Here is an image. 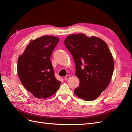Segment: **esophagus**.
<instances>
[{
	"label": "esophagus",
	"instance_id": "esophagus-1",
	"mask_svg": "<svg viewBox=\"0 0 132 132\" xmlns=\"http://www.w3.org/2000/svg\"><path fill=\"white\" fill-rule=\"evenodd\" d=\"M70 78V75H67L65 77V80H67V79H69Z\"/></svg>",
	"mask_w": 132,
	"mask_h": 132
}]
</instances>
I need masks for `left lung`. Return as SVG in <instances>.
Masks as SVG:
<instances>
[{
  "mask_svg": "<svg viewBox=\"0 0 132 132\" xmlns=\"http://www.w3.org/2000/svg\"><path fill=\"white\" fill-rule=\"evenodd\" d=\"M64 44L74 60L75 75L80 81L74 93L86 101L97 98L109 86L114 71V59L108 45L84 34L69 35Z\"/></svg>",
  "mask_w": 132,
  "mask_h": 132,
  "instance_id": "8db88e82",
  "label": "left lung"
}]
</instances>
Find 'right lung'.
<instances>
[{
  "label": "right lung",
  "mask_w": 132,
  "mask_h": 132,
  "mask_svg": "<svg viewBox=\"0 0 132 132\" xmlns=\"http://www.w3.org/2000/svg\"><path fill=\"white\" fill-rule=\"evenodd\" d=\"M59 42L56 36H41L30 42L18 57L20 80L26 89L37 98H47L60 88L61 82L55 78L50 59Z\"/></svg>",
  "instance_id": "right-lung-1"
}]
</instances>
